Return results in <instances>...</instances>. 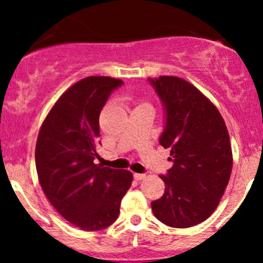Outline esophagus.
Here are the masks:
<instances>
[{
	"label": "esophagus",
	"instance_id": "1",
	"mask_svg": "<svg viewBox=\"0 0 263 263\" xmlns=\"http://www.w3.org/2000/svg\"><path fill=\"white\" fill-rule=\"evenodd\" d=\"M134 178L136 180H142L146 178V174H142V173H135L134 174Z\"/></svg>",
	"mask_w": 263,
	"mask_h": 263
}]
</instances>
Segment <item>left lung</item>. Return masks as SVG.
<instances>
[{
	"mask_svg": "<svg viewBox=\"0 0 263 263\" xmlns=\"http://www.w3.org/2000/svg\"><path fill=\"white\" fill-rule=\"evenodd\" d=\"M164 108L159 143L173 162L162 198L151 203L155 216L172 228L200 224L215 211L232 170L228 128L219 110L195 86L177 77L148 79Z\"/></svg>",
	"mask_w": 263,
	"mask_h": 263,
	"instance_id": "1",
	"label": "left lung"
}]
</instances>
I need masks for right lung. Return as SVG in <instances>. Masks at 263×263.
<instances>
[{
    "label": "right lung",
    "mask_w": 263,
    "mask_h": 263,
    "mask_svg": "<svg viewBox=\"0 0 263 263\" xmlns=\"http://www.w3.org/2000/svg\"><path fill=\"white\" fill-rule=\"evenodd\" d=\"M123 81L87 77L54 104L39 131L35 167L45 197L60 215L85 231L106 229L119 218L132 173L95 164L99 116Z\"/></svg>",
    "instance_id": "obj_1"
}]
</instances>
